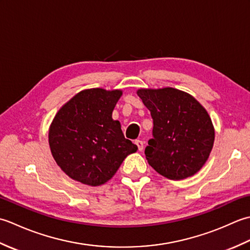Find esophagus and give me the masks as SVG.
Returning <instances> with one entry per match:
<instances>
[{
    "label": "esophagus",
    "mask_w": 250,
    "mask_h": 250,
    "mask_svg": "<svg viewBox=\"0 0 250 250\" xmlns=\"http://www.w3.org/2000/svg\"><path fill=\"white\" fill-rule=\"evenodd\" d=\"M135 144L137 145V148H139L140 151H142L143 149H144V142H143V141L136 140V141H135Z\"/></svg>",
    "instance_id": "34e87169"
}]
</instances>
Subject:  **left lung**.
<instances>
[{
    "mask_svg": "<svg viewBox=\"0 0 250 250\" xmlns=\"http://www.w3.org/2000/svg\"><path fill=\"white\" fill-rule=\"evenodd\" d=\"M137 95L153 120L152 139L145 148L148 163L169 179H184L200 171L215 140L213 124L203 106L174 88L141 89Z\"/></svg>",
    "mask_w": 250,
    "mask_h": 250,
    "instance_id": "8db88e82",
    "label": "left lung"
}]
</instances>
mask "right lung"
<instances>
[{
  "label": "right lung",
  "mask_w": 250,
  "mask_h": 250,
  "mask_svg": "<svg viewBox=\"0 0 250 250\" xmlns=\"http://www.w3.org/2000/svg\"><path fill=\"white\" fill-rule=\"evenodd\" d=\"M122 92L83 90L58 111L49 129V146L58 166L71 178L100 186L114 176L125 157L137 150L111 113Z\"/></svg>",
  "instance_id": "right-lung-1"
}]
</instances>
